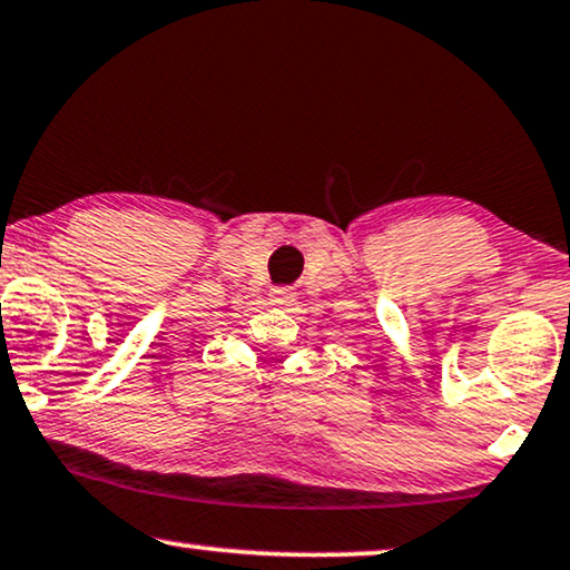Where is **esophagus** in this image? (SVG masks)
Masks as SVG:
<instances>
[{"label":"esophagus","mask_w":570,"mask_h":570,"mask_svg":"<svg viewBox=\"0 0 570 570\" xmlns=\"http://www.w3.org/2000/svg\"><path fill=\"white\" fill-rule=\"evenodd\" d=\"M268 302L276 304V307H292V304L296 302V292L288 286H276V288H271Z\"/></svg>","instance_id":"esophagus-1"}]
</instances>
